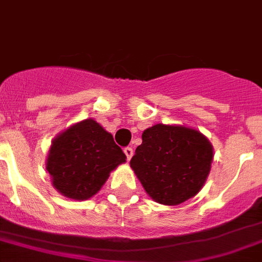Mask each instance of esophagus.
<instances>
[{"label": "esophagus", "instance_id": "esophagus-1", "mask_svg": "<svg viewBox=\"0 0 262 262\" xmlns=\"http://www.w3.org/2000/svg\"><path fill=\"white\" fill-rule=\"evenodd\" d=\"M124 154H126V156H127V160H129V159L133 158V155H134V149L131 148V147H126V148H124Z\"/></svg>", "mask_w": 262, "mask_h": 262}]
</instances>
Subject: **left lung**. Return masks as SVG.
<instances>
[{
  "instance_id": "1",
  "label": "left lung",
  "mask_w": 262,
  "mask_h": 262,
  "mask_svg": "<svg viewBox=\"0 0 262 262\" xmlns=\"http://www.w3.org/2000/svg\"><path fill=\"white\" fill-rule=\"evenodd\" d=\"M131 168L156 203L178 205L199 193L213 160V147L200 131L155 124L144 129Z\"/></svg>"
}]
</instances>
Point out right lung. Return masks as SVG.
<instances>
[{"label":"right lung","instance_id":"1","mask_svg":"<svg viewBox=\"0 0 262 262\" xmlns=\"http://www.w3.org/2000/svg\"><path fill=\"white\" fill-rule=\"evenodd\" d=\"M126 159L113 135L90 118L53 139L46 169L59 193L74 200H87L98 193L110 172Z\"/></svg>","mask_w":262,"mask_h":262}]
</instances>
